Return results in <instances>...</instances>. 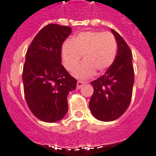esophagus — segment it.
Wrapping results in <instances>:
<instances>
[{"mask_svg": "<svg viewBox=\"0 0 156 156\" xmlns=\"http://www.w3.org/2000/svg\"><path fill=\"white\" fill-rule=\"evenodd\" d=\"M84 84H85L84 82H82V81H78V82H77V88L78 89L82 88V86Z\"/></svg>", "mask_w": 156, "mask_h": 156, "instance_id": "esophagus-1", "label": "esophagus"}]
</instances>
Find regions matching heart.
Returning a JSON list of instances; mask_svg holds the SVG:
<instances>
[{
  "label": "heart",
  "mask_w": 156,
  "mask_h": 156,
  "mask_svg": "<svg viewBox=\"0 0 156 156\" xmlns=\"http://www.w3.org/2000/svg\"><path fill=\"white\" fill-rule=\"evenodd\" d=\"M118 51L117 41L109 31H87L80 32L61 48L62 63L66 70L72 71L82 57L83 62L76 68L74 75L78 78H88L98 71L101 74L110 67Z\"/></svg>",
  "instance_id": "heart-1"
}]
</instances>
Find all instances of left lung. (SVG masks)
<instances>
[{
  "mask_svg": "<svg viewBox=\"0 0 156 156\" xmlns=\"http://www.w3.org/2000/svg\"><path fill=\"white\" fill-rule=\"evenodd\" d=\"M117 41L116 59L104 75L91 82L94 94L89 106L95 118L112 121L127 110L133 96L134 69L129 45L115 30H111Z\"/></svg>",
  "mask_w": 156,
  "mask_h": 156,
  "instance_id": "obj_1",
  "label": "left lung"
}]
</instances>
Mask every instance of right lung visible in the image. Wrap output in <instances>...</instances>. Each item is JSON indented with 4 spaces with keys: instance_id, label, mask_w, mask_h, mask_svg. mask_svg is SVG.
<instances>
[{
    "instance_id": "obj_1",
    "label": "right lung",
    "mask_w": 156,
    "mask_h": 156,
    "mask_svg": "<svg viewBox=\"0 0 156 156\" xmlns=\"http://www.w3.org/2000/svg\"><path fill=\"white\" fill-rule=\"evenodd\" d=\"M71 33L68 26L50 23L35 36L26 53L23 92L30 110L44 122H56L68 111L67 96L77 80L61 62L62 44Z\"/></svg>"
}]
</instances>
